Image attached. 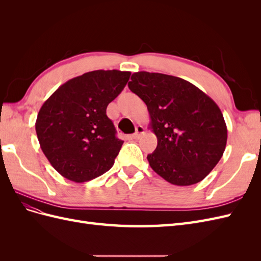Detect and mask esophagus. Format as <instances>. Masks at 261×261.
Instances as JSON below:
<instances>
[{"instance_id":"34e87169","label":"esophagus","mask_w":261,"mask_h":261,"mask_svg":"<svg viewBox=\"0 0 261 261\" xmlns=\"http://www.w3.org/2000/svg\"><path fill=\"white\" fill-rule=\"evenodd\" d=\"M143 134H145V127H144L143 125H138L137 127H136V133H135V134H133L132 138H134V139H138V138H140V137H141V135H143Z\"/></svg>"}]
</instances>
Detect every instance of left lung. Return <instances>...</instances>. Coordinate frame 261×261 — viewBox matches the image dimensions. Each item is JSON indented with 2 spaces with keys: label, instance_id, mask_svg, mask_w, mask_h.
<instances>
[{
  "label": "left lung",
  "instance_id": "1",
  "mask_svg": "<svg viewBox=\"0 0 261 261\" xmlns=\"http://www.w3.org/2000/svg\"><path fill=\"white\" fill-rule=\"evenodd\" d=\"M128 88L143 100L158 145L147 155L151 169L169 183H199L216 167L226 146L227 128L218 105L179 77L137 72Z\"/></svg>",
  "mask_w": 261,
  "mask_h": 261
}]
</instances>
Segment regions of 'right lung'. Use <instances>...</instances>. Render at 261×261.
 Instances as JSON below:
<instances>
[{
  "instance_id": "obj_1",
  "label": "right lung",
  "mask_w": 261,
  "mask_h": 261,
  "mask_svg": "<svg viewBox=\"0 0 261 261\" xmlns=\"http://www.w3.org/2000/svg\"><path fill=\"white\" fill-rule=\"evenodd\" d=\"M130 72L93 70L60 86L36 121L39 144L60 174L75 183L113 167L124 141L107 116V107L127 84Z\"/></svg>"
}]
</instances>
